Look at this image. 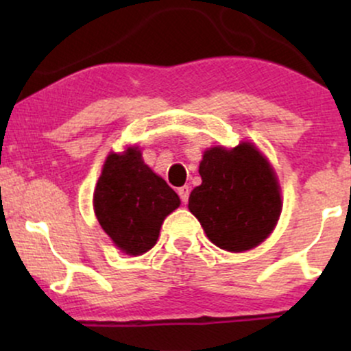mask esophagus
I'll use <instances>...</instances> for the list:
<instances>
[{
  "label": "esophagus",
  "mask_w": 351,
  "mask_h": 351,
  "mask_svg": "<svg viewBox=\"0 0 351 351\" xmlns=\"http://www.w3.org/2000/svg\"><path fill=\"white\" fill-rule=\"evenodd\" d=\"M178 195H180V198H181V203L186 204L188 203V198H189V186L178 188Z\"/></svg>",
  "instance_id": "1"
}]
</instances>
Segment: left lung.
<instances>
[{"instance_id": "1", "label": "left lung", "mask_w": 351, "mask_h": 351, "mask_svg": "<svg viewBox=\"0 0 351 351\" xmlns=\"http://www.w3.org/2000/svg\"><path fill=\"white\" fill-rule=\"evenodd\" d=\"M203 183L188 208L208 239L229 252H243L267 239L282 211L276 171L252 143L213 147L199 163Z\"/></svg>"}]
</instances>
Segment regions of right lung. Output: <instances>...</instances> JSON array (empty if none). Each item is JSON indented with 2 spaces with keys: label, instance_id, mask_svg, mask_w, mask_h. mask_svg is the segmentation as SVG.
I'll use <instances>...</instances> for the list:
<instances>
[{
  "label": "right lung",
  "instance_id": "right-lung-1",
  "mask_svg": "<svg viewBox=\"0 0 351 351\" xmlns=\"http://www.w3.org/2000/svg\"><path fill=\"white\" fill-rule=\"evenodd\" d=\"M178 206V195L145 165L138 148L107 156L94 191V211L120 251L140 256L152 249L165 217Z\"/></svg>",
  "mask_w": 351,
  "mask_h": 351
}]
</instances>
